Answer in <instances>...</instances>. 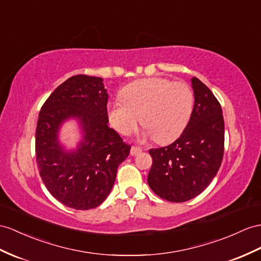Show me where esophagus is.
I'll return each instance as SVG.
<instances>
[{"instance_id":"34e87169","label":"esophagus","mask_w":261,"mask_h":261,"mask_svg":"<svg viewBox=\"0 0 261 261\" xmlns=\"http://www.w3.org/2000/svg\"><path fill=\"white\" fill-rule=\"evenodd\" d=\"M142 151H143V149L137 147V146H132V148H130V155H132V156H136V155L139 154V152H142Z\"/></svg>"}]
</instances>
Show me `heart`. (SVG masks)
<instances>
[{
	"instance_id": "obj_1",
	"label": "heart",
	"mask_w": 261,
	"mask_h": 261,
	"mask_svg": "<svg viewBox=\"0 0 261 261\" xmlns=\"http://www.w3.org/2000/svg\"><path fill=\"white\" fill-rule=\"evenodd\" d=\"M122 100L109 106L112 126L122 135L134 133L138 124L160 144H167L185 129L194 109V93L185 82L149 77L133 82L120 92Z\"/></svg>"
}]
</instances>
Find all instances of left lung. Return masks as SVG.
<instances>
[{
  "mask_svg": "<svg viewBox=\"0 0 261 261\" xmlns=\"http://www.w3.org/2000/svg\"><path fill=\"white\" fill-rule=\"evenodd\" d=\"M195 104L189 122L174 143L149 149L152 164L148 185L161 198L184 202L204 192L224 157L225 123L213 92L192 79Z\"/></svg>",
  "mask_w": 261,
  "mask_h": 261,
  "instance_id": "1",
  "label": "left lung"
}]
</instances>
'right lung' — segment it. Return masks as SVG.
<instances>
[{"label": "right lung", "mask_w": 261, "mask_h": 261, "mask_svg": "<svg viewBox=\"0 0 261 261\" xmlns=\"http://www.w3.org/2000/svg\"><path fill=\"white\" fill-rule=\"evenodd\" d=\"M107 100L103 79L75 75L49 95L37 119L35 154L42 180L54 198L77 211L107 198L119 164L129 155L130 146L107 125ZM71 117L80 119L85 137L77 151L67 153L57 132Z\"/></svg>", "instance_id": "obj_1"}]
</instances>
